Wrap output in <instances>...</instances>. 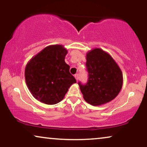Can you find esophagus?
Wrapping results in <instances>:
<instances>
[{"instance_id": "1", "label": "esophagus", "mask_w": 147, "mask_h": 147, "mask_svg": "<svg viewBox=\"0 0 147 147\" xmlns=\"http://www.w3.org/2000/svg\"><path fill=\"white\" fill-rule=\"evenodd\" d=\"M74 77H75L76 81H78V79H79V75H78V74H75V75H74Z\"/></svg>"}]
</instances>
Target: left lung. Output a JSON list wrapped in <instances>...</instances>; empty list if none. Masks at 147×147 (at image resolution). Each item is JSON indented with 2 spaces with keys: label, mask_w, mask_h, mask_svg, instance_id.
Returning a JSON list of instances; mask_svg holds the SVG:
<instances>
[{
  "label": "left lung",
  "mask_w": 147,
  "mask_h": 147,
  "mask_svg": "<svg viewBox=\"0 0 147 147\" xmlns=\"http://www.w3.org/2000/svg\"><path fill=\"white\" fill-rule=\"evenodd\" d=\"M86 67L88 83L78 84L85 101L98 106L114 100L122 89L123 75L112 56L100 48H94L86 53Z\"/></svg>",
  "instance_id": "8db88e82"
}]
</instances>
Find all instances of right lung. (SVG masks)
I'll return each mask as SVG.
<instances>
[{
  "label": "right lung",
  "instance_id": "1",
  "mask_svg": "<svg viewBox=\"0 0 147 147\" xmlns=\"http://www.w3.org/2000/svg\"><path fill=\"white\" fill-rule=\"evenodd\" d=\"M67 52L62 45H49L28 61L25 81L36 100L49 105L59 103L70 86L76 83L65 62Z\"/></svg>",
  "mask_w": 147,
  "mask_h": 147
}]
</instances>
